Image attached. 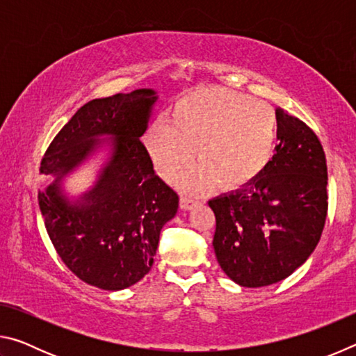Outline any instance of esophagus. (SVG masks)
I'll return each instance as SVG.
<instances>
[{
    "instance_id": "obj_1",
    "label": "esophagus",
    "mask_w": 356,
    "mask_h": 356,
    "mask_svg": "<svg viewBox=\"0 0 356 356\" xmlns=\"http://www.w3.org/2000/svg\"><path fill=\"white\" fill-rule=\"evenodd\" d=\"M193 206H195V201L190 200V197H180V209L182 210H191Z\"/></svg>"
}]
</instances>
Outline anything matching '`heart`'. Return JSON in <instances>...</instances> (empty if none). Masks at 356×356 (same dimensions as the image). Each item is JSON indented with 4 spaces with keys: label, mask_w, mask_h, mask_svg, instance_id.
I'll use <instances>...</instances> for the list:
<instances>
[{
    "label": "heart",
    "mask_w": 356,
    "mask_h": 356,
    "mask_svg": "<svg viewBox=\"0 0 356 356\" xmlns=\"http://www.w3.org/2000/svg\"><path fill=\"white\" fill-rule=\"evenodd\" d=\"M278 118L264 102L225 88H201L174 104L170 120L152 124L143 136L156 172L174 182L195 160V171L182 179L186 193L251 184L272 159Z\"/></svg>",
    "instance_id": "b5f03b06"
}]
</instances>
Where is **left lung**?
Returning <instances> with one entry per match:
<instances>
[{
    "label": "left lung",
    "mask_w": 356,
    "mask_h": 356,
    "mask_svg": "<svg viewBox=\"0 0 356 356\" xmlns=\"http://www.w3.org/2000/svg\"><path fill=\"white\" fill-rule=\"evenodd\" d=\"M275 155L251 184L209 201L213 250L229 278L264 287L291 276L316 250L328 210L327 160L314 131L281 108Z\"/></svg>",
    "instance_id": "left-lung-1"
}]
</instances>
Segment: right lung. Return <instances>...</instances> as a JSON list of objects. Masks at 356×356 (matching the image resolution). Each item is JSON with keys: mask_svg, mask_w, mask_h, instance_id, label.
Wrapping results in <instances>:
<instances>
[{"mask_svg": "<svg viewBox=\"0 0 356 356\" xmlns=\"http://www.w3.org/2000/svg\"><path fill=\"white\" fill-rule=\"evenodd\" d=\"M159 100L150 88L95 99L78 110L47 149L40 174L53 182L39 207L59 257L81 281L122 291L149 273L160 231L179 196L155 174L144 144ZM100 159L93 184L72 195L65 179Z\"/></svg>", "mask_w": 356, "mask_h": 356, "instance_id": "add662e5", "label": "right lung"}]
</instances>
